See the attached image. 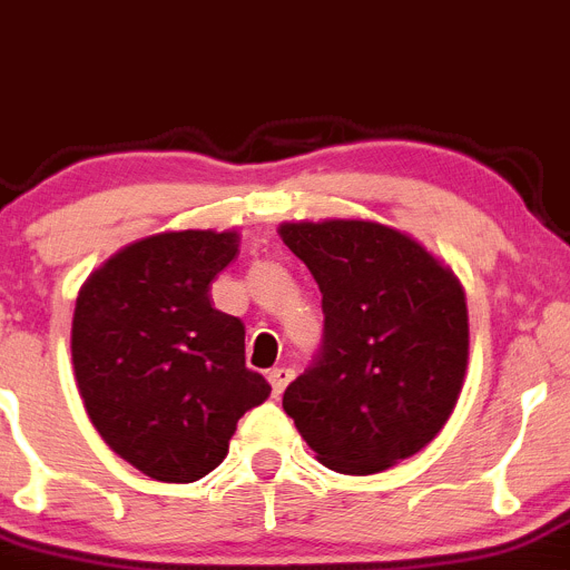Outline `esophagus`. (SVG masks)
I'll return each instance as SVG.
<instances>
[{
  "label": "esophagus",
  "instance_id": "34e87169",
  "mask_svg": "<svg viewBox=\"0 0 570 570\" xmlns=\"http://www.w3.org/2000/svg\"><path fill=\"white\" fill-rule=\"evenodd\" d=\"M292 376H295V371H292V368H273V371H269L267 380H269V385H273V396L275 399H281V393L286 391V385L292 382Z\"/></svg>",
  "mask_w": 570,
  "mask_h": 570
}]
</instances>
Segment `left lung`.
<instances>
[{
    "mask_svg": "<svg viewBox=\"0 0 570 570\" xmlns=\"http://www.w3.org/2000/svg\"><path fill=\"white\" fill-rule=\"evenodd\" d=\"M278 236L309 267L326 334L284 411L317 461L374 475L416 455L446 424L470 360L466 295L450 264L374 219L284 222Z\"/></svg>",
    "mask_w": 570,
    "mask_h": 570,
    "instance_id": "1",
    "label": "left lung"
}]
</instances>
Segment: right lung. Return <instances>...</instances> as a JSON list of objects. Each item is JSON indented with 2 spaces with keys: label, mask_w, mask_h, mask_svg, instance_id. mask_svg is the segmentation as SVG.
I'll use <instances>...</instances> for the list:
<instances>
[{
  "label": "right lung",
  "mask_w": 570,
  "mask_h": 570,
  "mask_svg": "<svg viewBox=\"0 0 570 570\" xmlns=\"http://www.w3.org/2000/svg\"><path fill=\"white\" fill-rule=\"evenodd\" d=\"M238 242V230L154 233L78 289L69 345L83 407L111 453L154 481L216 470L238 419L273 391L244 363V323L210 301Z\"/></svg>",
  "instance_id": "add662e5"
}]
</instances>
